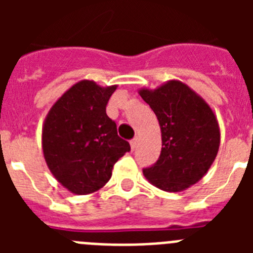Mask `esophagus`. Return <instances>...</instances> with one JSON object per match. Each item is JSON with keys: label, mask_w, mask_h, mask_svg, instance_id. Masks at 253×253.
Here are the masks:
<instances>
[{"label": "esophagus", "mask_w": 253, "mask_h": 253, "mask_svg": "<svg viewBox=\"0 0 253 253\" xmlns=\"http://www.w3.org/2000/svg\"><path fill=\"white\" fill-rule=\"evenodd\" d=\"M137 146H138V138H134V139H131L130 140V147H131V149H135L137 148Z\"/></svg>", "instance_id": "34e87169"}]
</instances>
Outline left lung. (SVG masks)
<instances>
[{
  "instance_id": "8db88e82",
  "label": "left lung",
  "mask_w": 253,
  "mask_h": 253,
  "mask_svg": "<svg viewBox=\"0 0 253 253\" xmlns=\"http://www.w3.org/2000/svg\"><path fill=\"white\" fill-rule=\"evenodd\" d=\"M157 116L162 137L160 158L143 175L153 186L178 193L202 180L220 144L218 120L202 96L184 82L169 80L154 90L138 91Z\"/></svg>"
}]
</instances>
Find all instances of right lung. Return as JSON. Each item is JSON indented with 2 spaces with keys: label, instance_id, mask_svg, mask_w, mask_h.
<instances>
[{
  "label": "right lung",
  "instance_id": "add662e5",
  "mask_svg": "<svg viewBox=\"0 0 253 253\" xmlns=\"http://www.w3.org/2000/svg\"><path fill=\"white\" fill-rule=\"evenodd\" d=\"M82 80L66 91L46 114L42 147L46 166L62 186L77 195L92 194L110 180L113 167L130 151L106 115L116 90Z\"/></svg>",
  "mask_w": 253,
  "mask_h": 253
}]
</instances>
